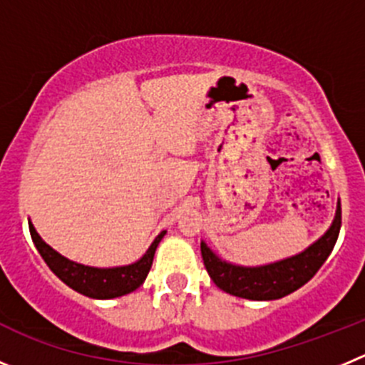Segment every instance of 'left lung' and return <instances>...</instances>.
Here are the masks:
<instances>
[{"label":"left lung","mask_w":365,"mask_h":365,"mask_svg":"<svg viewBox=\"0 0 365 365\" xmlns=\"http://www.w3.org/2000/svg\"><path fill=\"white\" fill-rule=\"evenodd\" d=\"M341 222L342 213L341 202H339L335 220L324 237L319 238L301 255L265 267H238L222 262L204 242L200 244V252H202L207 274L224 292L255 301L279 299L301 289L321 269L322 263L328 259L329 252L335 247L339 231H341Z\"/></svg>","instance_id":"obj_1"}]
</instances>
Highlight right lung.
Returning <instances> with one entry per match:
<instances>
[{"label": "right lung", "mask_w": 365, "mask_h": 365, "mask_svg": "<svg viewBox=\"0 0 365 365\" xmlns=\"http://www.w3.org/2000/svg\"><path fill=\"white\" fill-rule=\"evenodd\" d=\"M29 227L37 251L41 252L46 265L53 270L55 276L61 277L68 287H71L76 292L84 294L88 297H95V299H110V297H120L136 290L147 277L158 244L165 237V231L158 235L147 255L140 262L133 263V265L116 267V269H95V267H86L81 265V263L69 262L68 258L53 251L46 242H43V238L37 235L32 224H29Z\"/></svg>", "instance_id": "right-lung-1"}]
</instances>
